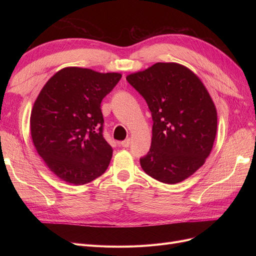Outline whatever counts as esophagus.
Listing matches in <instances>:
<instances>
[{
    "instance_id": "obj_1",
    "label": "esophagus",
    "mask_w": 256,
    "mask_h": 256,
    "mask_svg": "<svg viewBox=\"0 0 256 256\" xmlns=\"http://www.w3.org/2000/svg\"><path fill=\"white\" fill-rule=\"evenodd\" d=\"M120 144V146H122V147H128V146L130 145V138H126V140L122 141Z\"/></svg>"
}]
</instances>
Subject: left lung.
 I'll return each mask as SVG.
<instances>
[{"label": "left lung", "mask_w": 256, "mask_h": 256, "mask_svg": "<svg viewBox=\"0 0 256 256\" xmlns=\"http://www.w3.org/2000/svg\"><path fill=\"white\" fill-rule=\"evenodd\" d=\"M146 100L152 118L143 171L161 182L177 184L196 173L209 156L216 134V110L198 76L177 63H156L127 76Z\"/></svg>", "instance_id": "8db88e82"}]
</instances>
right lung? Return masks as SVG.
I'll return each mask as SVG.
<instances>
[{
    "label": "right lung",
    "mask_w": 256,
    "mask_h": 256,
    "mask_svg": "<svg viewBox=\"0 0 256 256\" xmlns=\"http://www.w3.org/2000/svg\"><path fill=\"white\" fill-rule=\"evenodd\" d=\"M122 78L66 67L48 80L30 113V136L44 164L62 180L90 182L109 166L113 150L104 138L100 104Z\"/></svg>",
    "instance_id": "add662e5"
}]
</instances>
